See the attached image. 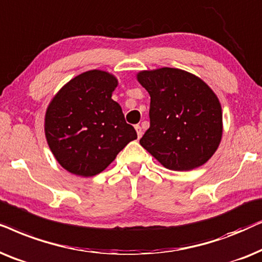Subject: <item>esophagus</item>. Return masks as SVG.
Masks as SVG:
<instances>
[{
  "label": "esophagus",
  "instance_id": "1",
  "mask_svg": "<svg viewBox=\"0 0 262 262\" xmlns=\"http://www.w3.org/2000/svg\"><path fill=\"white\" fill-rule=\"evenodd\" d=\"M135 130H137V134H138V138L140 139L141 138V135H142V129H141V127L139 124H137L135 125Z\"/></svg>",
  "mask_w": 262,
  "mask_h": 262
}]
</instances>
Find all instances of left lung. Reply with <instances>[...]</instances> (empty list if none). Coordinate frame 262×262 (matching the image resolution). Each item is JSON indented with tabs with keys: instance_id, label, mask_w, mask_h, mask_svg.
I'll use <instances>...</instances> for the list:
<instances>
[{
	"instance_id": "8db88e82",
	"label": "left lung",
	"mask_w": 262,
	"mask_h": 262,
	"mask_svg": "<svg viewBox=\"0 0 262 262\" xmlns=\"http://www.w3.org/2000/svg\"><path fill=\"white\" fill-rule=\"evenodd\" d=\"M138 80L151 97L142 147L176 171L206 163L223 133L222 107L213 91L198 76L176 68L140 72Z\"/></svg>"
}]
</instances>
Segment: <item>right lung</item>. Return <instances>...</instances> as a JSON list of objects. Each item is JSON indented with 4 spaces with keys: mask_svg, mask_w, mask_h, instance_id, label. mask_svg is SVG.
<instances>
[{
    "mask_svg": "<svg viewBox=\"0 0 262 262\" xmlns=\"http://www.w3.org/2000/svg\"><path fill=\"white\" fill-rule=\"evenodd\" d=\"M117 80L90 71L61 89L45 115V137L57 162L74 175L102 172L127 144L138 138L111 99Z\"/></svg>",
    "mask_w": 262,
    "mask_h": 262,
    "instance_id": "add662e5",
    "label": "right lung"
}]
</instances>
